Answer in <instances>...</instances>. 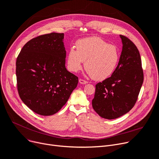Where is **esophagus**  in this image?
I'll use <instances>...</instances> for the list:
<instances>
[{"mask_svg": "<svg viewBox=\"0 0 159 159\" xmlns=\"http://www.w3.org/2000/svg\"><path fill=\"white\" fill-rule=\"evenodd\" d=\"M79 82L80 83V84H87V83L88 82L87 80H84V79H79Z\"/></svg>", "mask_w": 159, "mask_h": 159, "instance_id": "1", "label": "esophagus"}]
</instances>
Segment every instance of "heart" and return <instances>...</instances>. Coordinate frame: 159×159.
Here are the masks:
<instances>
[{"instance_id":"b5f03b06","label":"heart","mask_w":159,"mask_h":159,"mask_svg":"<svg viewBox=\"0 0 159 159\" xmlns=\"http://www.w3.org/2000/svg\"><path fill=\"white\" fill-rule=\"evenodd\" d=\"M77 50L70 49L67 55V65L70 71L77 72L85 61V70L91 77L103 80L115 72L118 66L120 53L115 45L108 44L98 37L79 40Z\"/></svg>"}]
</instances>
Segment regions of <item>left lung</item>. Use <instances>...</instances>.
Masks as SVG:
<instances>
[{"mask_svg": "<svg viewBox=\"0 0 159 159\" xmlns=\"http://www.w3.org/2000/svg\"><path fill=\"white\" fill-rule=\"evenodd\" d=\"M122 50L116 69L111 76L95 85L92 106L106 119H116L135 106L144 81L139 49L127 37L120 35Z\"/></svg>", "mask_w": 159, "mask_h": 159, "instance_id": "1", "label": "left lung"}]
</instances>
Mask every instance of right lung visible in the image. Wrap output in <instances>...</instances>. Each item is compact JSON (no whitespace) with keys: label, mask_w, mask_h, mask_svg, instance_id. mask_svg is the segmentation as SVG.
<instances>
[{"label":"right lung","mask_w":159,"mask_h":159,"mask_svg":"<svg viewBox=\"0 0 159 159\" xmlns=\"http://www.w3.org/2000/svg\"><path fill=\"white\" fill-rule=\"evenodd\" d=\"M64 33H51L29 40L16 61L20 98L30 110L52 115L68 101L79 78L65 67Z\"/></svg>","instance_id":"1"}]
</instances>
